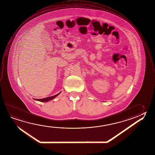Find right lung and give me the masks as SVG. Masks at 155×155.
<instances>
[{
    "label": "right lung",
    "instance_id": "obj_1",
    "mask_svg": "<svg viewBox=\"0 0 155 155\" xmlns=\"http://www.w3.org/2000/svg\"><path fill=\"white\" fill-rule=\"evenodd\" d=\"M61 92H59V94H58L57 95H54V96H52L51 97H48L44 98H41V99H34L35 100L38 101L40 102H48L49 101L52 100L53 99H54V98L56 97L57 96H58V95L60 94Z\"/></svg>",
    "mask_w": 155,
    "mask_h": 155
}]
</instances>
